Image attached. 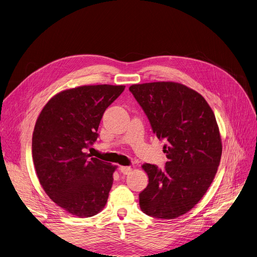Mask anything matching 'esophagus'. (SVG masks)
Segmentation results:
<instances>
[{
    "label": "esophagus",
    "mask_w": 257,
    "mask_h": 257,
    "mask_svg": "<svg viewBox=\"0 0 257 257\" xmlns=\"http://www.w3.org/2000/svg\"><path fill=\"white\" fill-rule=\"evenodd\" d=\"M119 170L121 171V173L123 174H129L131 172V167H128V166H120Z\"/></svg>",
    "instance_id": "esophagus-1"
}]
</instances>
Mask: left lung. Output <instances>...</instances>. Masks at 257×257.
Returning a JSON list of instances; mask_svg holds the SVG:
<instances>
[{
	"instance_id": "8db88e82",
	"label": "left lung",
	"mask_w": 257,
	"mask_h": 257,
	"mask_svg": "<svg viewBox=\"0 0 257 257\" xmlns=\"http://www.w3.org/2000/svg\"><path fill=\"white\" fill-rule=\"evenodd\" d=\"M129 90L153 132L166 143L168 159L162 170L143 165L149 184L139 205L155 218H176L202 199L216 174L222 146L215 115L201 94L178 83L136 84Z\"/></svg>"
}]
</instances>
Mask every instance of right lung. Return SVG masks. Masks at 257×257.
Here are the masks:
<instances>
[{
    "mask_svg": "<svg viewBox=\"0 0 257 257\" xmlns=\"http://www.w3.org/2000/svg\"><path fill=\"white\" fill-rule=\"evenodd\" d=\"M125 86L93 85L62 91L44 106L33 133V160L49 198L84 218L105 206L115 166L85 153L96 142L105 109Z\"/></svg>",
    "mask_w": 257,
    "mask_h": 257,
    "instance_id": "1",
    "label": "right lung"
}]
</instances>
